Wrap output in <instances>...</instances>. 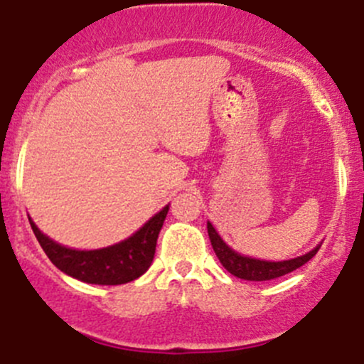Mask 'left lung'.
I'll use <instances>...</instances> for the list:
<instances>
[{"instance_id": "left-lung-1", "label": "left lung", "mask_w": 364, "mask_h": 364, "mask_svg": "<svg viewBox=\"0 0 364 364\" xmlns=\"http://www.w3.org/2000/svg\"><path fill=\"white\" fill-rule=\"evenodd\" d=\"M206 228H208V237L210 242H212L213 251H215L217 259L220 260L224 269L228 271V273H232L233 277L242 278V280L264 282L284 277V274L291 273V271L298 269V267H301L304 264H307L309 260L318 253V250H320V246H316L314 250L301 255V257H296V259L282 260V262H267V260L251 259V257H244V255L233 251L228 244L220 239V235L215 232L212 223L206 224Z\"/></svg>"}]
</instances>
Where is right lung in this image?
<instances>
[{
  "label": "right lung",
  "mask_w": 364,
  "mask_h": 364,
  "mask_svg": "<svg viewBox=\"0 0 364 364\" xmlns=\"http://www.w3.org/2000/svg\"><path fill=\"white\" fill-rule=\"evenodd\" d=\"M168 205L156 213L136 233L122 242L102 250H71L53 242L50 237L41 233L36 223L28 217L30 226L39 240L44 253L63 273L86 284L120 285L136 280L151 267L156 253V240L163 226Z\"/></svg>",
  "instance_id": "obj_1"
}]
</instances>
